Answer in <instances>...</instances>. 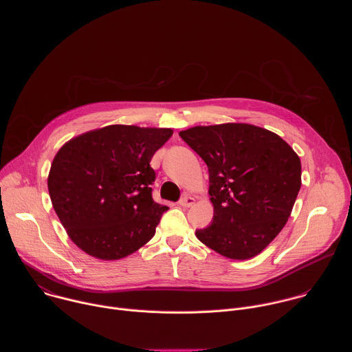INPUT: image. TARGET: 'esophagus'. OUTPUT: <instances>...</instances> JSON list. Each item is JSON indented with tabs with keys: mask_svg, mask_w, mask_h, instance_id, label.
<instances>
[{
	"mask_svg": "<svg viewBox=\"0 0 352 352\" xmlns=\"http://www.w3.org/2000/svg\"><path fill=\"white\" fill-rule=\"evenodd\" d=\"M193 204H195V197L188 196V195H185V196L181 197V200H179V205H181L182 208H189V206H192Z\"/></svg>",
	"mask_w": 352,
	"mask_h": 352,
	"instance_id": "obj_1",
	"label": "esophagus"
}]
</instances>
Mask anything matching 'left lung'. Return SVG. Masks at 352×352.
Listing matches in <instances>:
<instances>
[{
  "instance_id": "obj_1",
  "label": "left lung",
  "mask_w": 352,
  "mask_h": 352,
  "mask_svg": "<svg viewBox=\"0 0 352 352\" xmlns=\"http://www.w3.org/2000/svg\"><path fill=\"white\" fill-rule=\"evenodd\" d=\"M182 140L209 168L212 224L196 236L236 261L256 256L285 226L300 189V160L278 135L249 124L193 126Z\"/></svg>"
}]
</instances>
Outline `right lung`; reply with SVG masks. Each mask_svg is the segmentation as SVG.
Returning <instances> with one entry per match:
<instances>
[{
    "mask_svg": "<svg viewBox=\"0 0 352 352\" xmlns=\"http://www.w3.org/2000/svg\"><path fill=\"white\" fill-rule=\"evenodd\" d=\"M168 128L109 125L67 142L47 185L69 238L87 255L122 259L153 238L167 206L156 204L150 160L171 138Z\"/></svg>",
    "mask_w": 352,
    "mask_h": 352,
    "instance_id": "add662e5",
    "label": "right lung"
}]
</instances>
